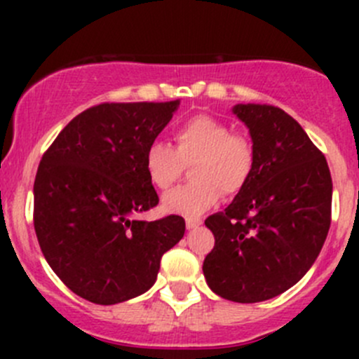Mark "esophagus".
<instances>
[{
	"label": "esophagus",
	"mask_w": 359,
	"mask_h": 359,
	"mask_svg": "<svg viewBox=\"0 0 359 359\" xmlns=\"http://www.w3.org/2000/svg\"><path fill=\"white\" fill-rule=\"evenodd\" d=\"M201 219H186V227L187 229H196L201 226Z\"/></svg>",
	"instance_id": "obj_1"
}]
</instances>
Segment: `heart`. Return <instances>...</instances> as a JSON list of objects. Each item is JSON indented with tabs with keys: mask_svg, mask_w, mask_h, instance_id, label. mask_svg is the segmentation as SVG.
<instances>
[{
	"mask_svg": "<svg viewBox=\"0 0 359 359\" xmlns=\"http://www.w3.org/2000/svg\"><path fill=\"white\" fill-rule=\"evenodd\" d=\"M175 149L163 140H151L142 153L147 179L158 189H168L191 165L194 182L177 187L163 198V210L175 215L196 217L212 208L222 193L236 194L253 172V149L222 121L193 116L173 130Z\"/></svg>",
	"mask_w": 359,
	"mask_h": 359,
	"instance_id": "b5f03b06",
	"label": "heart"
}]
</instances>
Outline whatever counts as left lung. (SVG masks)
<instances>
[{"label":"left lung","mask_w":359,"mask_h":359,"mask_svg":"<svg viewBox=\"0 0 359 359\" xmlns=\"http://www.w3.org/2000/svg\"><path fill=\"white\" fill-rule=\"evenodd\" d=\"M252 137L253 172L224 212L205 220L215 247L206 283L222 299L253 304L293 287L314 264L330 229L327 159L283 109L236 104Z\"/></svg>","instance_id":"8db88e82"}]
</instances>
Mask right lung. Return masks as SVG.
I'll return each mask as SVG.
<instances>
[{"instance_id":"obj_1","label":"right lung","mask_w":359,"mask_h":359,"mask_svg":"<svg viewBox=\"0 0 359 359\" xmlns=\"http://www.w3.org/2000/svg\"><path fill=\"white\" fill-rule=\"evenodd\" d=\"M170 102L100 104L76 116L43 154L34 231L53 273L100 306L149 290L163 253L184 236L179 215L135 220L159 198L142 153L179 109Z\"/></svg>"}]
</instances>
